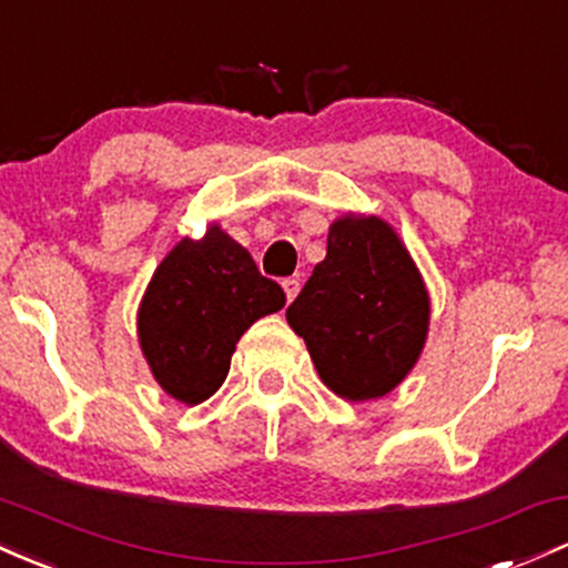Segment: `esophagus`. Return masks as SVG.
Here are the masks:
<instances>
[{
	"mask_svg": "<svg viewBox=\"0 0 568 568\" xmlns=\"http://www.w3.org/2000/svg\"><path fill=\"white\" fill-rule=\"evenodd\" d=\"M298 288H302V283H298L296 277H285L283 280V291H285V298H288V302H294L296 294H298Z\"/></svg>",
	"mask_w": 568,
	"mask_h": 568,
	"instance_id": "1",
	"label": "esophagus"
}]
</instances>
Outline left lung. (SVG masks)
<instances>
[{
    "mask_svg": "<svg viewBox=\"0 0 568 568\" xmlns=\"http://www.w3.org/2000/svg\"><path fill=\"white\" fill-rule=\"evenodd\" d=\"M317 375L347 402L396 388L420 358L432 298L388 221L347 213L328 226L326 258L285 310Z\"/></svg>",
    "mask_w": 568,
    "mask_h": 568,
    "instance_id": "8db88e82",
    "label": "left lung"
}]
</instances>
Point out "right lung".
Wrapping results in <instances>:
<instances>
[{
	"label": "right lung",
	"mask_w": 568,
	"mask_h": 568,
	"mask_svg": "<svg viewBox=\"0 0 568 568\" xmlns=\"http://www.w3.org/2000/svg\"><path fill=\"white\" fill-rule=\"evenodd\" d=\"M283 307V288L210 223L204 236H183L155 266L136 310V336L155 383L193 407L223 385L240 336Z\"/></svg>",
	"instance_id": "1"
}]
</instances>
